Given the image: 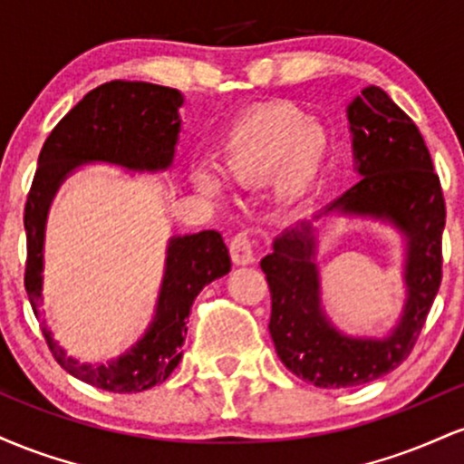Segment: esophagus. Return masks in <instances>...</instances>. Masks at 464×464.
<instances>
[{
  "mask_svg": "<svg viewBox=\"0 0 464 464\" xmlns=\"http://www.w3.org/2000/svg\"><path fill=\"white\" fill-rule=\"evenodd\" d=\"M228 250H231V259L236 266H246L255 262L253 242H250L246 233H237V236L231 239V244H228Z\"/></svg>",
  "mask_w": 464,
  "mask_h": 464,
  "instance_id": "1",
  "label": "esophagus"
}]
</instances>
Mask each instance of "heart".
<instances>
[{"label":"heart","mask_w":464,"mask_h":464,"mask_svg":"<svg viewBox=\"0 0 464 464\" xmlns=\"http://www.w3.org/2000/svg\"><path fill=\"white\" fill-rule=\"evenodd\" d=\"M332 154V137L301 109L270 104L239 117L220 146L222 179L239 189H259L275 180V196L284 207L310 200ZM194 185L207 198H220L216 174L198 169Z\"/></svg>","instance_id":"obj_1"}]
</instances>
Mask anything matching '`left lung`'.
<instances>
[{
    "mask_svg": "<svg viewBox=\"0 0 464 464\" xmlns=\"http://www.w3.org/2000/svg\"><path fill=\"white\" fill-rule=\"evenodd\" d=\"M360 180L343 196L275 237L262 259L273 299L270 335L285 369L318 388L369 384L395 371L417 343L440 285L445 200L432 157L414 121L380 87H364L347 106ZM360 217L404 236L402 316L386 336H349L322 307L317 229L323 217Z\"/></svg>",
    "mask_w": 464,
    "mask_h": 464,
    "instance_id": "8db88e82",
    "label": "left lung"
}]
</instances>
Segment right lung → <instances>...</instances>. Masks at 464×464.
<instances>
[{
  "mask_svg": "<svg viewBox=\"0 0 464 464\" xmlns=\"http://www.w3.org/2000/svg\"><path fill=\"white\" fill-rule=\"evenodd\" d=\"M183 102V93L161 84L137 80L100 84L50 132L25 202V292L41 321L47 347L69 375L109 392L148 391L177 369L183 358L191 303L202 287L231 270L227 244L218 231L169 237L150 324L126 353L93 364L67 355L41 312L47 214L61 185L87 163H109L129 172H165L172 168Z\"/></svg>",
  "mask_w": 464,
  "mask_h": 464,
  "instance_id": "add662e5",
  "label": "right lung"
}]
</instances>
